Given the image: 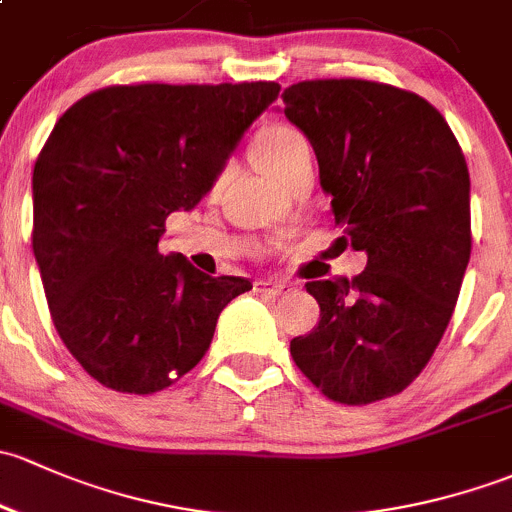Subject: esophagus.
Listing matches in <instances>:
<instances>
[{
	"instance_id": "obj_1",
	"label": "esophagus",
	"mask_w": 512,
	"mask_h": 512,
	"mask_svg": "<svg viewBox=\"0 0 512 512\" xmlns=\"http://www.w3.org/2000/svg\"><path fill=\"white\" fill-rule=\"evenodd\" d=\"M293 286L291 283H283V281H256V293L268 295V298H278L283 293H291Z\"/></svg>"
}]
</instances>
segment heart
Returning <instances> with one entry per match:
<instances>
[{
	"instance_id": "1",
	"label": "heart",
	"mask_w": 512,
	"mask_h": 512,
	"mask_svg": "<svg viewBox=\"0 0 512 512\" xmlns=\"http://www.w3.org/2000/svg\"><path fill=\"white\" fill-rule=\"evenodd\" d=\"M305 155H310L308 140L293 125H266L254 138V157L258 167L273 179H281Z\"/></svg>"
}]
</instances>
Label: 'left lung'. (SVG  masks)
<instances>
[{"label":"left lung","instance_id":"obj_1","mask_svg":"<svg viewBox=\"0 0 512 512\" xmlns=\"http://www.w3.org/2000/svg\"><path fill=\"white\" fill-rule=\"evenodd\" d=\"M308 135L345 244L365 251L352 281H310L320 323L291 340L298 370L337 404L407 389L446 333L471 258V179L444 115L365 78H315L283 93Z\"/></svg>","mask_w":512,"mask_h":512}]
</instances>
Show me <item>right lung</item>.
<instances>
[{
	"mask_svg": "<svg viewBox=\"0 0 512 512\" xmlns=\"http://www.w3.org/2000/svg\"><path fill=\"white\" fill-rule=\"evenodd\" d=\"M273 81L125 83L61 115L34 165V246L56 333L103 387L155 394L199 365L249 278L162 256L172 212L212 189Z\"/></svg>",
	"mask_w": 512,
	"mask_h": 512,
	"instance_id": "add662e5",
	"label": "right lung"
}]
</instances>
